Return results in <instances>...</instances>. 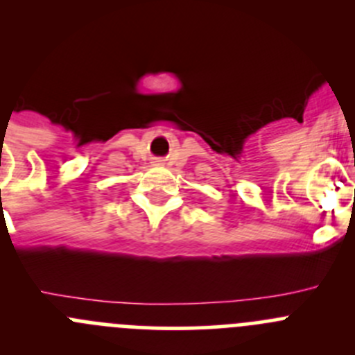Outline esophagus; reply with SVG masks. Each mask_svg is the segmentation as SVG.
<instances>
[{
  "mask_svg": "<svg viewBox=\"0 0 355 355\" xmlns=\"http://www.w3.org/2000/svg\"><path fill=\"white\" fill-rule=\"evenodd\" d=\"M157 162H159V161H157Z\"/></svg>",
  "mask_w": 355,
  "mask_h": 355,
  "instance_id": "1",
  "label": "esophagus"
}]
</instances>
